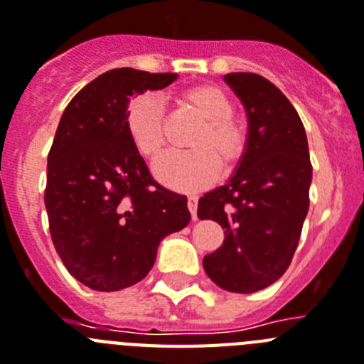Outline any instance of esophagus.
I'll return each instance as SVG.
<instances>
[{"mask_svg":"<svg viewBox=\"0 0 364 364\" xmlns=\"http://www.w3.org/2000/svg\"><path fill=\"white\" fill-rule=\"evenodd\" d=\"M187 207L188 210H191V215H192V220H196L198 218V198L196 196H188L187 200Z\"/></svg>","mask_w":364,"mask_h":364,"instance_id":"esophagus-1","label":"esophagus"}]
</instances>
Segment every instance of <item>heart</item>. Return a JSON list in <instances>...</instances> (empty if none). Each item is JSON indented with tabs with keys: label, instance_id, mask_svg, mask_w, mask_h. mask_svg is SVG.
I'll return each mask as SVG.
<instances>
[{
	"label": "heart",
	"instance_id": "heart-1",
	"mask_svg": "<svg viewBox=\"0 0 364 364\" xmlns=\"http://www.w3.org/2000/svg\"><path fill=\"white\" fill-rule=\"evenodd\" d=\"M179 111L200 120L188 140L187 154L170 155L155 166L159 181L177 192H198L210 187L218 168L231 173L244 161L250 148V127L235 114V102L216 85L200 83L172 94ZM125 133L133 148L148 161L163 155L166 146V116L154 94L133 97L125 111Z\"/></svg>",
	"mask_w": 364,
	"mask_h": 364
}]
</instances>
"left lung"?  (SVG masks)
Segmentation results:
<instances>
[{
	"label": "left lung",
	"instance_id": "8db88e82",
	"mask_svg": "<svg viewBox=\"0 0 364 364\" xmlns=\"http://www.w3.org/2000/svg\"><path fill=\"white\" fill-rule=\"evenodd\" d=\"M224 79L248 112L250 148L233 177L198 201V218L225 229L203 268L220 289L250 294L276 283L291 264L309 210L313 166L304 124L276 85L250 72Z\"/></svg>",
	"mask_w": 364,
	"mask_h": 364
}]
</instances>
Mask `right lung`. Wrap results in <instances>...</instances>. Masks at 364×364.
<instances>
[{
    "label": "right lung",
    "mask_w": 364,
    "mask_h": 364,
    "mask_svg": "<svg viewBox=\"0 0 364 364\" xmlns=\"http://www.w3.org/2000/svg\"><path fill=\"white\" fill-rule=\"evenodd\" d=\"M176 77L109 70L60 116L44 192L50 233L66 270L94 291H122L144 279L159 242L191 222L187 198L155 181L124 125L131 96Z\"/></svg>",
    "instance_id": "right-lung-1"
}]
</instances>
